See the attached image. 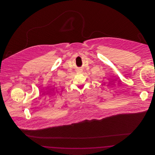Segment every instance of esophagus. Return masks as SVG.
<instances>
[{
	"label": "esophagus",
	"mask_w": 155,
	"mask_h": 155,
	"mask_svg": "<svg viewBox=\"0 0 155 155\" xmlns=\"http://www.w3.org/2000/svg\"><path fill=\"white\" fill-rule=\"evenodd\" d=\"M78 73H82V69H78Z\"/></svg>",
	"instance_id": "esophagus-1"
}]
</instances>
